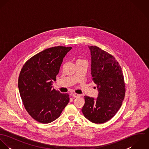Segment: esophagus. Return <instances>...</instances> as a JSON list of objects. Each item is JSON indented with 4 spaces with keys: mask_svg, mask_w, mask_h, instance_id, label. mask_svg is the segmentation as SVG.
<instances>
[{
    "mask_svg": "<svg viewBox=\"0 0 149 149\" xmlns=\"http://www.w3.org/2000/svg\"><path fill=\"white\" fill-rule=\"evenodd\" d=\"M72 96L74 97H80V95L77 93H73Z\"/></svg>",
    "mask_w": 149,
    "mask_h": 149,
    "instance_id": "obj_1",
    "label": "esophagus"
}]
</instances>
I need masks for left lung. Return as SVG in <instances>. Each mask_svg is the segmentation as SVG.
<instances>
[{"label": "left lung", "mask_w": 149, "mask_h": 149, "mask_svg": "<svg viewBox=\"0 0 149 149\" xmlns=\"http://www.w3.org/2000/svg\"><path fill=\"white\" fill-rule=\"evenodd\" d=\"M91 54L92 80L99 90L96 99L84 96L82 112L94 123L102 124L113 117L124 100L126 88L122 68L115 58L96 46H88Z\"/></svg>", "instance_id": "1"}]
</instances>
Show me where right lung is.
<instances>
[{
  "instance_id": "obj_1",
  "label": "right lung",
  "mask_w": 149,
  "mask_h": 149,
  "mask_svg": "<svg viewBox=\"0 0 149 149\" xmlns=\"http://www.w3.org/2000/svg\"><path fill=\"white\" fill-rule=\"evenodd\" d=\"M72 47L54 46L34 55L23 65L18 78L23 104L36 121L49 123L57 119L69 101L68 93L52 88L61 65Z\"/></svg>"
}]
</instances>
